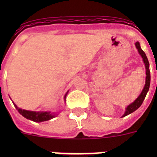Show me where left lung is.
Wrapping results in <instances>:
<instances>
[{"mask_svg":"<svg viewBox=\"0 0 157 157\" xmlns=\"http://www.w3.org/2000/svg\"><path fill=\"white\" fill-rule=\"evenodd\" d=\"M135 46L136 48H138V52H139V54L141 56L142 59H143L144 63H145V69H146L145 85L143 88V90L141 91V94L138 96V98H137V99L133 102V103H131L130 105H128V106L127 107L125 113L123 114V116H122V117H124V116H127V115L130 114V113H132V112H134V111L137 110V109L141 106L142 102H143V101L145 100L147 93H148V91H149V86H150V71H149V60H148V58H147L145 52H144V51L141 48V46H140V44L138 41H137V42L135 43Z\"/></svg>","mask_w":157,"mask_h":157,"instance_id":"left-lung-1","label":"left lung"}]
</instances>
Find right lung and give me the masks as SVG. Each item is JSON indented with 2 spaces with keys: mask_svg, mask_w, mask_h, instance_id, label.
<instances>
[{
  "mask_svg": "<svg viewBox=\"0 0 157 157\" xmlns=\"http://www.w3.org/2000/svg\"><path fill=\"white\" fill-rule=\"evenodd\" d=\"M66 95L64 97V100L66 98ZM14 104V103H13ZM16 109H17L18 112L27 120H32L34 122H43V121H47V120H49L52 118H54L55 116H56L57 114H55V113H51L50 112H33V111H27L24 110V109H19V107L16 106L15 104H14Z\"/></svg>",
  "mask_w": 157,
  "mask_h": 157,
  "instance_id": "right-lung-1",
  "label": "right lung"
}]
</instances>
